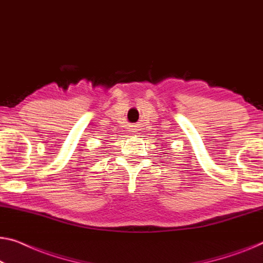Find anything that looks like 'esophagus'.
Listing matches in <instances>:
<instances>
[{"instance_id":"34e87169","label":"esophagus","mask_w":263,"mask_h":263,"mask_svg":"<svg viewBox=\"0 0 263 263\" xmlns=\"http://www.w3.org/2000/svg\"><path fill=\"white\" fill-rule=\"evenodd\" d=\"M132 130H133V131H132V132H137V131H136V130H135V128H132Z\"/></svg>"}]
</instances>
